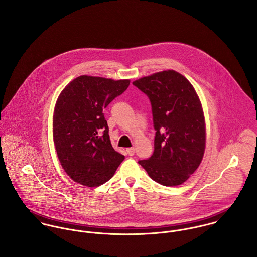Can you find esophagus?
Returning <instances> with one entry per match:
<instances>
[{
  "instance_id": "esophagus-1",
  "label": "esophagus",
  "mask_w": 257,
  "mask_h": 257,
  "mask_svg": "<svg viewBox=\"0 0 257 257\" xmlns=\"http://www.w3.org/2000/svg\"><path fill=\"white\" fill-rule=\"evenodd\" d=\"M135 151H136L135 147H130V148H127V149H126V152H127V154H128V155H131V156L135 155Z\"/></svg>"
}]
</instances>
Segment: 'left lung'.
<instances>
[{
	"label": "left lung",
	"mask_w": 257,
	"mask_h": 257,
	"mask_svg": "<svg viewBox=\"0 0 257 257\" xmlns=\"http://www.w3.org/2000/svg\"><path fill=\"white\" fill-rule=\"evenodd\" d=\"M151 103L156 131L154 151L140 160L149 177L163 186L183 184L199 167L206 148V122L200 98L189 80L164 70L133 82Z\"/></svg>",
	"instance_id": "8db88e82"
}]
</instances>
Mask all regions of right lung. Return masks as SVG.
Returning <instances> with one entry per match:
<instances>
[{
    "label": "right lung",
    "mask_w": 257,
    "mask_h": 257,
    "mask_svg": "<svg viewBox=\"0 0 257 257\" xmlns=\"http://www.w3.org/2000/svg\"><path fill=\"white\" fill-rule=\"evenodd\" d=\"M130 79L81 75L59 94L52 117L58 160L76 183L98 187L113 176L124 156L110 144L103 110L122 94Z\"/></svg>",
    "instance_id": "1"
}]
</instances>
